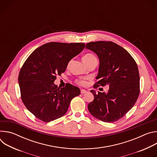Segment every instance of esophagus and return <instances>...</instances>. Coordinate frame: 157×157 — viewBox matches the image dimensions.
Segmentation results:
<instances>
[{
    "mask_svg": "<svg viewBox=\"0 0 157 157\" xmlns=\"http://www.w3.org/2000/svg\"><path fill=\"white\" fill-rule=\"evenodd\" d=\"M87 93V91L86 90V89H81V94H84V93Z\"/></svg>",
    "mask_w": 157,
    "mask_h": 157,
    "instance_id": "1",
    "label": "esophagus"
}]
</instances>
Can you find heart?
<instances>
[{
    "instance_id": "b5f03b06",
    "label": "heart",
    "mask_w": 157,
    "mask_h": 157,
    "mask_svg": "<svg viewBox=\"0 0 157 157\" xmlns=\"http://www.w3.org/2000/svg\"><path fill=\"white\" fill-rule=\"evenodd\" d=\"M93 58H96L95 56L93 55V54L91 53H87L86 55H84L82 57V61L83 62H87L89 60H90L91 59H93ZM76 82L79 84V85H81V86H84L86 84V82L84 79H77L76 81Z\"/></svg>"
}]
</instances>
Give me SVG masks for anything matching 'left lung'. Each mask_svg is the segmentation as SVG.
<instances>
[{"label": "left lung", "mask_w": 157, "mask_h": 157, "mask_svg": "<svg viewBox=\"0 0 157 157\" xmlns=\"http://www.w3.org/2000/svg\"><path fill=\"white\" fill-rule=\"evenodd\" d=\"M86 48L94 52L99 59L98 81L94 87L109 86L107 93L91 91L94 98L88 104V110L102 122L117 121L132 108L139 96L137 64L127 50L113 41L90 42Z\"/></svg>", "instance_id": "1"}]
</instances>
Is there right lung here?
I'll list each match as a JSON object with an SVG mask.
<instances>
[{
	"mask_svg": "<svg viewBox=\"0 0 157 157\" xmlns=\"http://www.w3.org/2000/svg\"><path fill=\"white\" fill-rule=\"evenodd\" d=\"M84 47L83 43H45L36 48L22 66L18 75L21 99L38 119L48 122L62 117L71 101L80 94L78 87L68 84L59 89L54 81Z\"/></svg>",
	"mask_w": 157,
	"mask_h": 157,
	"instance_id": "right-lung-1",
	"label": "right lung"
}]
</instances>
